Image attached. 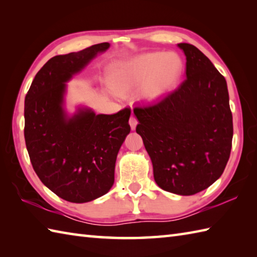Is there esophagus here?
I'll use <instances>...</instances> for the list:
<instances>
[{"mask_svg":"<svg viewBox=\"0 0 257 257\" xmlns=\"http://www.w3.org/2000/svg\"><path fill=\"white\" fill-rule=\"evenodd\" d=\"M137 123H138L137 118H136L134 114H132V117H130V119H129V124H130V127H132L133 130L136 129V125H137Z\"/></svg>","mask_w":257,"mask_h":257,"instance_id":"obj_1","label":"esophagus"}]
</instances>
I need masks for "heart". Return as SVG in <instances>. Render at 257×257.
<instances>
[{"mask_svg": "<svg viewBox=\"0 0 257 257\" xmlns=\"http://www.w3.org/2000/svg\"><path fill=\"white\" fill-rule=\"evenodd\" d=\"M181 73V61L174 54L152 52L139 55L118 69V86L133 88L145 85V95L155 97L170 88Z\"/></svg>", "mask_w": 257, "mask_h": 257, "instance_id": "heart-1", "label": "heart"}]
</instances>
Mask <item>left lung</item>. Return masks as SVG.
<instances>
[{
	"instance_id": "1",
	"label": "left lung",
	"mask_w": 257,
	"mask_h": 257,
	"mask_svg": "<svg viewBox=\"0 0 257 257\" xmlns=\"http://www.w3.org/2000/svg\"><path fill=\"white\" fill-rule=\"evenodd\" d=\"M178 46L187 57V78L159 101L136 107L134 112L156 183L168 192L192 195L224 171L233 120L225 78L195 46Z\"/></svg>"
}]
</instances>
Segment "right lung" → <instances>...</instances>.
Here are the masks:
<instances>
[{"label":"right lung","instance_id":"right-lung-1","mask_svg":"<svg viewBox=\"0 0 257 257\" xmlns=\"http://www.w3.org/2000/svg\"><path fill=\"white\" fill-rule=\"evenodd\" d=\"M109 43L52 57L36 74L24 107V137L33 169L59 198L85 203L106 194L114 181L118 151L130 133V108L96 114L64 110L66 81L84 69Z\"/></svg>","mask_w":257,"mask_h":257}]
</instances>
